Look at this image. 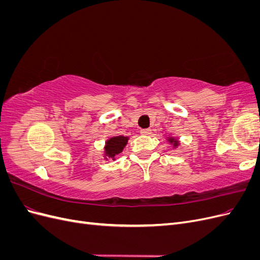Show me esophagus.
I'll list each match as a JSON object with an SVG mask.
<instances>
[{"label":"esophagus","mask_w":260,"mask_h":260,"mask_svg":"<svg viewBox=\"0 0 260 260\" xmlns=\"http://www.w3.org/2000/svg\"><path fill=\"white\" fill-rule=\"evenodd\" d=\"M141 135L151 136L152 135V130L151 129H142V130H141Z\"/></svg>","instance_id":"obj_1"}]
</instances>
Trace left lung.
Instances as JSON below:
<instances>
[{
    "label": "left lung",
    "mask_w": 260,
    "mask_h": 260,
    "mask_svg": "<svg viewBox=\"0 0 260 260\" xmlns=\"http://www.w3.org/2000/svg\"><path fill=\"white\" fill-rule=\"evenodd\" d=\"M168 141H169V142H170L172 145H174L175 147L179 145L178 140H177V139H175V138H169V139H168Z\"/></svg>",
    "instance_id": "8db88e82"
}]
</instances>
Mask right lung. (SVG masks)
<instances>
[{
    "label": "right lung",
    "mask_w": 260,
    "mask_h": 260,
    "mask_svg": "<svg viewBox=\"0 0 260 260\" xmlns=\"http://www.w3.org/2000/svg\"><path fill=\"white\" fill-rule=\"evenodd\" d=\"M129 138L128 137H123V136H118V137H113L109 140L106 141L105 144V158H112L113 160H115L116 155L120 154L122 152V149L124 148V146L127 145Z\"/></svg>",
    "instance_id": "1"
}]
</instances>
